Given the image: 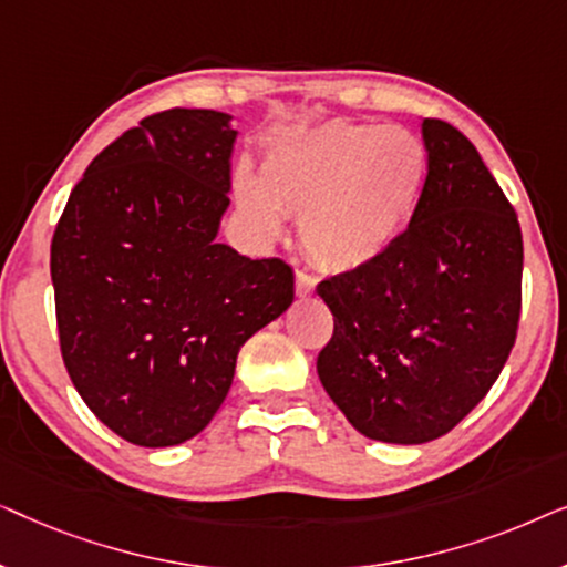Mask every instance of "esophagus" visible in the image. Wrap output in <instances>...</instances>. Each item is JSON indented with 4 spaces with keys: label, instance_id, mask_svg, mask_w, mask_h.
<instances>
[{
    "label": "esophagus",
    "instance_id": "obj_1",
    "mask_svg": "<svg viewBox=\"0 0 567 567\" xmlns=\"http://www.w3.org/2000/svg\"><path fill=\"white\" fill-rule=\"evenodd\" d=\"M315 286H317V281L307 274V270H297V293H299V297H309V293L315 291Z\"/></svg>",
    "mask_w": 567,
    "mask_h": 567
}]
</instances>
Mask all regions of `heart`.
<instances>
[{"label": "heart", "mask_w": 567, "mask_h": 567, "mask_svg": "<svg viewBox=\"0 0 567 567\" xmlns=\"http://www.w3.org/2000/svg\"><path fill=\"white\" fill-rule=\"evenodd\" d=\"M429 152L405 126L330 121L270 146L262 183L237 177V206L260 237H276L281 212L299 219L317 266L359 270L384 258L421 204Z\"/></svg>", "instance_id": "b5f03b06"}]
</instances>
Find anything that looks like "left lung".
Segmentation results:
<instances>
[{"label": "left lung", "instance_id": "left-lung-1", "mask_svg": "<svg viewBox=\"0 0 567 567\" xmlns=\"http://www.w3.org/2000/svg\"><path fill=\"white\" fill-rule=\"evenodd\" d=\"M429 175L384 258L317 286L336 317L317 374L348 423L386 444L444 436L485 398L514 348L524 243L475 144L423 121Z\"/></svg>", "mask_w": 567, "mask_h": 567}]
</instances>
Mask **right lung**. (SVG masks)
<instances>
[{
    "instance_id": "obj_1",
    "label": "right lung",
    "mask_w": 567,
    "mask_h": 567,
    "mask_svg": "<svg viewBox=\"0 0 567 567\" xmlns=\"http://www.w3.org/2000/svg\"><path fill=\"white\" fill-rule=\"evenodd\" d=\"M231 115L173 107L105 146L51 243L64 367L136 446L206 429L247 338L293 301V270L216 243L229 206Z\"/></svg>"
}]
</instances>
